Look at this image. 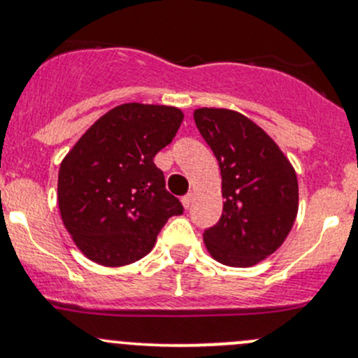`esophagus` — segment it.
Returning a JSON list of instances; mask_svg holds the SVG:
<instances>
[{"label":"esophagus","instance_id":"esophagus-1","mask_svg":"<svg viewBox=\"0 0 358 358\" xmlns=\"http://www.w3.org/2000/svg\"><path fill=\"white\" fill-rule=\"evenodd\" d=\"M192 200H194V195H192V194H187L185 197H182V203H183V207H185V209H188V207L192 206Z\"/></svg>","mask_w":358,"mask_h":358}]
</instances>
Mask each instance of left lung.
Segmentation results:
<instances>
[{
	"instance_id": "obj_1",
	"label": "left lung",
	"mask_w": 358,
	"mask_h": 358,
	"mask_svg": "<svg viewBox=\"0 0 358 358\" xmlns=\"http://www.w3.org/2000/svg\"><path fill=\"white\" fill-rule=\"evenodd\" d=\"M194 119L222 176V215L203 231L206 248L222 265H257L292 229L299 209L296 171L272 137L243 113L197 108Z\"/></svg>"
}]
</instances>
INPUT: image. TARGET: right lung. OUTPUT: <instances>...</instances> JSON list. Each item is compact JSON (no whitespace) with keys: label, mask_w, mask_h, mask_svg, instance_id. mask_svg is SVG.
Wrapping results in <instances>:
<instances>
[{"label":"right lung","mask_w":358,"mask_h":358,"mask_svg":"<svg viewBox=\"0 0 358 358\" xmlns=\"http://www.w3.org/2000/svg\"><path fill=\"white\" fill-rule=\"evenodd\" d=\"M183 120L166 105L124 103L101 115L62 159L57 202L86 258L124 266L146 257L161 227L183 206L164 188L155 156Z\"/></svg>","instance_id":"obj_1"}]
</instances>
